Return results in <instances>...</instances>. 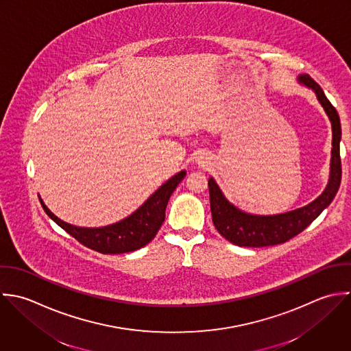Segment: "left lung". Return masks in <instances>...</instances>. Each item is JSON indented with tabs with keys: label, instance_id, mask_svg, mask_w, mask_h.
<instances>
[{
	"label": "left lung",
	"instance_id": "obj_1",
	"mask_svg": "<svg viewBox=\"0 0 351 351\" xmlns=\"http://www.w3.org/2000/svg\"><path fill=\"white\" fill-rule=\"evenodd\" d=\"M298 82L315 91L332 125V151L328 184L323 193L305 207L278 215H252L233 206L211 177L208 180V188L213 222L219 234L234 245L260 247L289 241L297 234L304 232L323 213V210L331 204L339 189L342 180L339 154L342 129L339 114L327 99L322 87L309 75H300Z\"/></svg>",
	"mask_w": 351,
	"mask_h": 351
}]
</instances>
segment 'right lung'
Masks as SVG:
<instances>
[{"label": "right lung", "instance_id": "add662e5", "mask_svg": "<svg viewBox=\"0 0 351 351\" xmlns=\"http://www.w3.org/2000/svg\"><path fill=\"white\" fill-rule=\"evenodd\" d=\"M186 171L182 170L167 180L154 195H151L147 202L138 207L132 215L117 223L104 226V228H77L69 225L60 218H57L39 199L45 213L68 234L76 238L84 246L97 250L104 254H118L133 252L143 247L160 229L165 221V211L169 199L177 185L184 180Z\"/></svg>", "mask_w": 351, "mask_h": 351}]
</instances>
